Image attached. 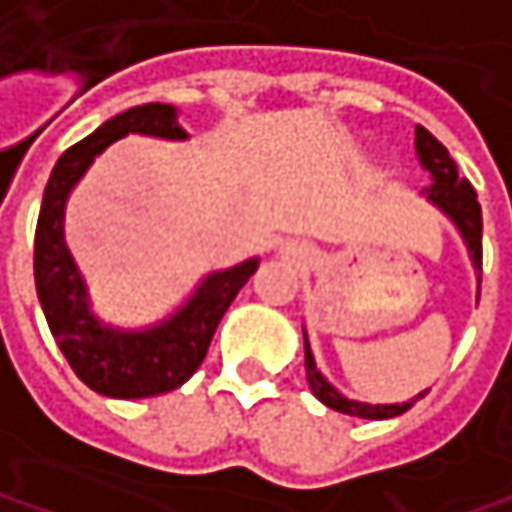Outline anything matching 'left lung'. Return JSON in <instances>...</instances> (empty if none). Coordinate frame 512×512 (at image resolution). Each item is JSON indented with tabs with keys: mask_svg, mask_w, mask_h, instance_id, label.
<instances>
[{
	"mask_svg": "<svg viewBox=\"0 0 512 512\" xmlns=\"http://www.w3.org/2000/svg\"><path fill=\"white\" fill-rule=\"evenodd\" d=\"M416 158L434 181L431 187L422 190V196L431 205H437L454 222V228L460 231L469 260L475 266V275H478V299H481V257H484L481 255V231H484V219H481L478 193L472 190V184L466 178L457 175V163L451 161L448 149L422 125H416ZM304 369H307L310 390L325 407H331L337 413H346V416H360V419H393V416H401L404 410H410L422 395L428 393L425 390V393H419L410 401H401V404H366V401L346 398L337 387H331V381L316 369L313 351H310V343H307V331H304Z\"/></svg>",
	"mask_w": 512,
	"mask_h": 512,
	"instance_id": "left-lung-1",
	"label": "left lung"
}]
</instances>
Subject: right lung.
<instances>
[{"label":"right lung","mask_w":512,"mask_h":512,"mask_svg":"<svg viewBox=\"0 0 512 512\" xmlns=\"http://www.w3.org/2000/svg\"><path fill=\"white\" fill-rule=\"evenodd\" d=\"M146 134L187 140L178 108L149 102L102 122L90 137L70 146L49 175L34 231V284L49 331L70 360L72 372L99 395L149 398L181 387L205 360L213 331L243 284L257 272V257L208 272L190 299L166 319L146 328H117L102 322L87 296V281L64 240V213L75 184L93 161L122 137Z\"/></svg>","instance_id":"right-lung-1"}]
</instances>
